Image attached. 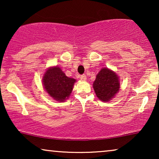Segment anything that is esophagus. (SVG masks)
<instances>
[{"label":"esophagus","instance_id":"1","mask_svg":"<svg viewBox=\"0 0 159 159\" xmlns=\"http://www.w3.org/2000/svg\"><path fill=\"white\" fill-rule=\"evenodd\" d=\"M80 79H81L82 81H85L87 80V77L85 75H81L80 76Z\"/></svg>","mask_w":159,"mask_h":159}]
</instances>
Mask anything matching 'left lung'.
I'll return each instance as SVG.
<instances>
[{
  "instance_id": "left-lung-1",
  "label": "left lung",
  "mask_w": 159,
  "mask_h": 159,
  "mask_svg": "<svg viewBox=\"0 0 159 159\" xmlns=\"http://www.w3.org/2000/svg\"><path fill=\"white\" fill-rule=\"evenodd\" d=\"M93 88L101 101H110L119 92L118 76L108 68H103L96 76V79L93 82Z\"/></svg>"
}]
</instances>
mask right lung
Listing matches in <instances>:
<instances>
[{"label": "right lung", "instance_id": "add662e5", "mask_svg": "<svg viewBox=\"0 0 159 159\" xmlns=\"http://www.w3.org/2000/svg\"><path fill=\"white\" fill-rule=\"evenodd\" d=\"M43 82L48 95L56 101L62 102L70 95L76 80L66 77L59 67L55 66L45 71Z\"/></svg>", "mask_w": 159, "mask_h": 159}]
</instances>
